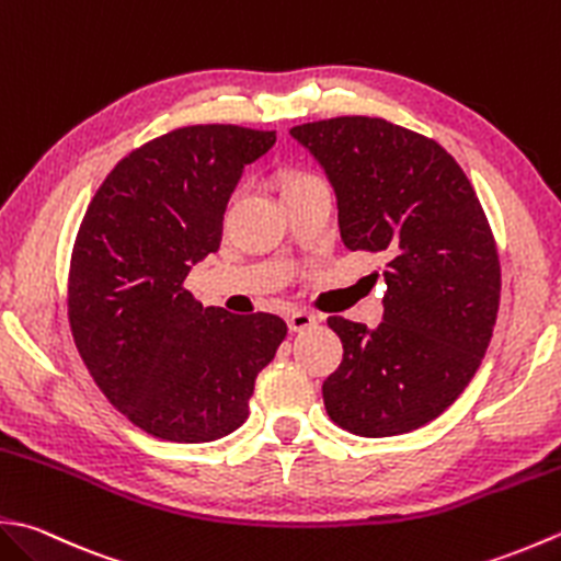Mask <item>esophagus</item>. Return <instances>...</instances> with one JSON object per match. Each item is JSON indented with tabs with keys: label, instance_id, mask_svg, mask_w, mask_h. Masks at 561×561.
<instances>
[{
	"label": "esophagus",
	"instance_id": "1",
	"mask_svg": "<svg viewBox=\"0 0 561 561\" xmlns=\"http://www.w3.org/2000/svg\"><path fill=\"white\" fill-rule=\"evenodd\" d=\"M318 321H321V318H318L316 313H309V311H291L287 323H289V331L304 333V331H309V328H316Z\"/></svg>",
	"mask_w": 561,
	"mask_h": 561
}]
</instances>
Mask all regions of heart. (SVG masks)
Listing matches in <instances>:
<instances>
[{"instance_id": "b5f03b06", "label": "heart", "mask_w": 561, "mask_h": 561, "mask_svg": "<svg viewBox=\"0 0 561 561\" xmlns=\"http://www.w3.org/2000/svg\"><path fill=\"white\" fill-rule=\"evenodd\" d=\"M321 178L313 172H306V170H289L287 174L282 178V192H289L294 186H304V184H311L318 182Z\"/></svg>"}]
</instances>
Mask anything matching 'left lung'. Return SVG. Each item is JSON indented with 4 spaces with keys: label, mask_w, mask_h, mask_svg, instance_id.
<instances>
[{
    "label": "left lung",
    "mask_w": 561,
    "mask_h": 561,
    "mask_svg": "<svg viewBox=\"0 0 561 561\" xmlns=\"http://www.w3.org/2000/svg\"><path fill=\"white\" fill-rule=\"evenodd\" d=\"M337 196L340 238L381 252L383 321L331 316L343 362L323 381L331 421L362 437L411 433L457 401L496 325L501 265L477 192L433 138L371 116L291 128Z\"/></svg>",
    "instance_id": "1"
}]
</instances>
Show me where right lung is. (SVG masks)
<instances>
[{"label":"right lung","mask_w":561,"mask_h":561,"mask_svg":"<svg viewBox=\"0 0 561 561\" xmlns=\"http://www.w3.org/2000/svg\"><path fill=\"white\" fill-rule=\"evenodd\" d=\"M274 140V130L206 124L142 142L106 174L77 230V353L112 405L160 440L211 443L243 425L255 377L287 337L279 316L204 309L184 287L221 243L243 168Z\"/></svg>","instance_id":"obj_1"}]
</instances>
